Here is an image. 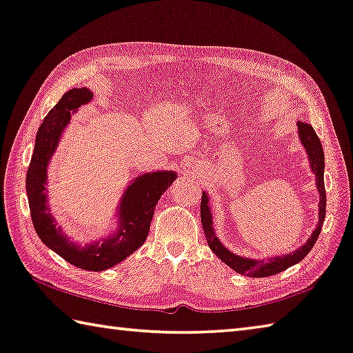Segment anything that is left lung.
<instances>
[{
  "instance_id": "left-lung-1",
  "label": "left lung",
  "mask_w": 353,
  "mask_h": 353,
  "mask_svg": "<svg viewBox=\"0 0 353 353\" xmlns=\"http://www.w3.org/2000/svg\"><path fill=\"white\" fill-rule=\"evenodd\" d=\"M298 136L301 143H303L304 150L309 156L310 170L316 177V188L319 193V213H318V223L316 228L313 230V233L304 245H301L298 250H294L292 253H287L284 256H274V258L268 259H252V258H243L233 253L232 250L222 245V242L217 238L213 228V214L208 207V194L202 193L201 201V221L203 227L205 238L210 248L213 250V253L219 258L222 262H225L228 267H232L234 272L241 274H247L252 278H265L276 274L279 272L287 270L288 267L298 264L299 261H303L310 250L315 245L319 233H321V227L325 217V188H324V151L323 145L319 142L316 132L309 123L304 121H298Z\"/></svg>"
}]
</instances>
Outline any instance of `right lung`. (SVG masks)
<instances>
[{
  "label": "right lung",
  "mask_w": 353,
  "mask_h": 353,
  "mask_svg": "<svg viewBox=\"0 0 353 353\" xmlns=\"http://www.w3.org/2000/svg\"><path fill=\"white\" fill-rule=\"evenodd\" d=\"M92 92L88 88L70 89L63 94L49 114L44 117L38 128L34 154L26 176V191H28L30 217L38 238L43 243L83 270L101 272L120 264L128 256L146 241L150 232V223L154 214L156 205L166 188L174 182V171L146 172L134 179L126 188L119 202V225L117 232L108 236L101 242H92L81 247L74 241H69L55 219L50 214L46 185L48 165L50 157L59 146L60 137L70 120V114L75 112L81 105L91 101Z\"/></svg>",
  "instance_id": "1"
}]
</instances>
